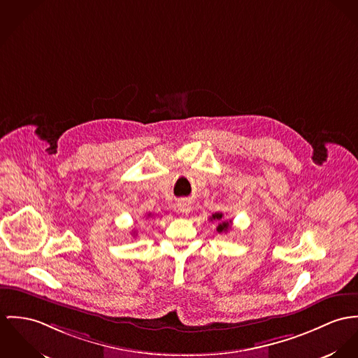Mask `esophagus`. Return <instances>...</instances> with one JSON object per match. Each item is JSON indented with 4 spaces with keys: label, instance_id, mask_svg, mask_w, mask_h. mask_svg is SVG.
<instances>
[{
    "label": "esophagus",
    "instance_id": "obj_1",
    "mask_svg": "<svg viewBox=\"0 0 358 358\" xmlns=\"http://www.w3.org/2000/svg\"><path fill=\"white\" fill-rule=\"evenodd\" d=\"M177 207H178V211L182 213V214H188V213H191V210H192V204H191V201H188V200H181V201H178Z\"/></svg>",
    "mask_w": 358,
    "mask_h": 358
}]
</instances>
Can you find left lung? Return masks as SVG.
<instances>
[{"label":"left lung","instance_id":"1","mask_svg":"<svg viewBox=\"0 0 358 358\" xmlns=\"http://www.w3.org/2000/svg\"><path fill=\"white\" fill-rule=\"evenodd\" d=\"M210 220L213 221H218L220 224H218V227H217V232H227L229 228H231V225H232V221H225L224 220V214L222 213H215V214H213L211 217H210Z\"/></svg>","mask_w":358,"mask_h":358}]
</instances>
